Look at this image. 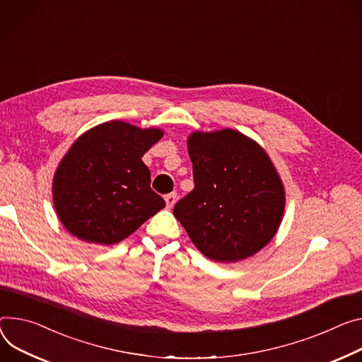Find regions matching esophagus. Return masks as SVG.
Listing matches in <instances>:
<instances>
[{
	"mask_svg": "<svg viewBox=\"0 0 362 362\" xmlns=\"http://www.w3.org/2000/svg\"><path fill=\"white\" fill-rule=\"evenodd\" d=\"M164 201H166V206H168L169 209H172L173 205L176 204V193L173 192V193L166 194V196H164Z\"/></svg>",
	"mask_w": 362,
	"mask_h": 362,
	"instance_id": "obj_1",
	"label": "esophagus"
}]
</instances>
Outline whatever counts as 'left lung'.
I'll return each mask as SVG.
<instances>
[{
	"label": "left lung",
	"instance_id": "obj_1",
	"mask_svg": "<svg viewBox=\"0 0 362 362\" xmlns=\"http://www.w3.org/2000/svg\"><path fill=\"white\" fill-rule=\"evenodd\" d=\"M194 189L173 215L194 247L218 262L264 248L281 223L286 192L266 150L237 129L194 131L187 137Z\"/></svg>",
	"mask_w": 362,
	"mask_h": 362
}]
</instances>
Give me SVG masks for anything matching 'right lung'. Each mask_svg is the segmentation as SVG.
Segmentation results:
<instances>
[{
    "instance_id": "1",
    "label": "right lung",
    "mask_w": 362,
    "mask_h": 362,
    "mask_svg": "<svg viewBox=\"0 0 362 362\" xmlns=\"http://www.w3.org/2000/svg\"><path fill=\"white\" fill-rule=\"evenodd\" d=\"M161 137L160 128L115 119L85 131L71 146L52 192L56 214L74 237L112 245L166 206L151 190L150 170L141 160Z\"/></svg>"
}]
</instances>
